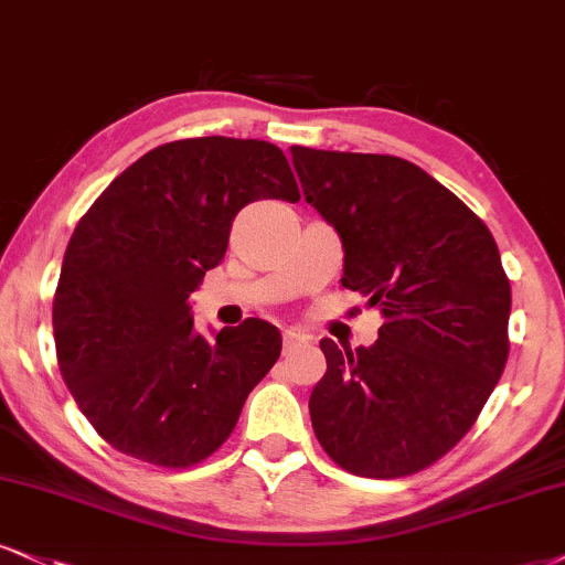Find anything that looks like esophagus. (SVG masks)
<instances>
[{
	"instance_id": "esophagus-1",
	"label": "esophagus",
	"mask_w": 565,
	"mask_h": 565,
	"mask_svg": "<svg viewBox=\"0 0 565 565\" xmlns=\"http://www.w3.org/2000/svg\"><path fill=\"white\" fill-rule=\"evenodd\" d=\"M309 343V335H303L301 330H282V351L290 353L296 348H301Z\"/></svg>"
}]
</instances>
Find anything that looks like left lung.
<instances>
[{"label":"left lung","mask_w":565,"mask_h":565,"mask_svg":"<svg viewBox=\"0 0 565 565\" xmlns=\"http://www.w3.org/2000/svg\"><path fill=\"white\" fill-rule=\"evenodd\" d=\"M290 157L306 201L343 241L340 285L385 317L372 348L322 338L311 427L351 475H416L475 427L505 369L511 282L498 243L406 159L306 146Z\"/></svg>","instance_id":"obj_1"}]
</instances>
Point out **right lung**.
Listing matches in <instances>:
<instances>
[{"label":"right lung","mask_w":565,"mask_h":565,"mask_svg":"<svg viewBox=\"0 0 565 565\" xmlns=\"http://www.w3.org/2000/svg\"><path fill=\"white\" fill-rule=\"evenodd\" d=\"M259 199L301 201L275 143L183 138L130 164L75 225L52 306L57 364L90 427L125 456L201 463L280 359L275 324L248 317L206 340L188 306L235 214Z\"/></svg>","instance_id":"obj_1"}]
</instances>
